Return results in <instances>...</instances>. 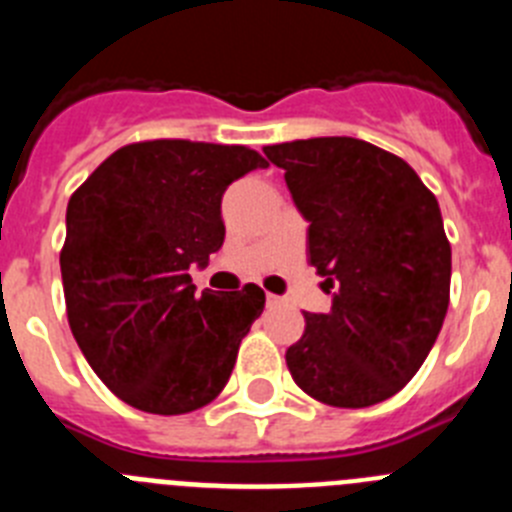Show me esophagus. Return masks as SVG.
I'll return each mask as SVG.
<instances>
[{"label": "esophagus", "mask_w": 512, "mask_h": 512, "mask_svg": "<svg viewBox=\"0 0 512 512\" xmlns=\"http://www.w3.org/2000/svg\"><path fill=\"white\" fill-rule=\"evenodd\" d=\"M266 305H269V307L282 305V297H277V295H266Z\"/></svg>", "instance_id": "esophagus-1"}]
</instances>
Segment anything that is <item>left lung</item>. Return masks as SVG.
Returning a JSON list of instances; mask_svg holds the SVG:
<instances>
[{
  "label": "left lung",
  "mask_w": 512,
  "mask_h": 512,
  "mask_svg": "<svg viewBox=\"0 0 512 512\" xmlns=\"http://www.w3.org/2000/svg\"><path fill=\"white\" fill-rule=\"evenodd\" d=\"M310 228L328 312H305L287 348L302 392L369 408L415 377L449 310L451 246L433 192L400 156L359 138L266 146Z\"/></svg>",
  "instance_id": "8db88e82"
}]
</instances>
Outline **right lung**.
Segmentation results:
<instances>
[{"label":"right lung","mask_w":512,"mask_h":512,"mask_svg":"<svg viewBox=\"0 0 512 512\" xmlns=\"http://www.w3.org/2000/svg\"><path fill=\"white\" fill-rule=\"evenodd\" d=\"M246 146L130 143L104 158L66 207L61 277L71 333L122 402L153 415L205 408L228 384L264 289L194 292L189 266L220 251V202L264 169Z\"/></svg>","instance_id":"add662e5"}]
</instances>
